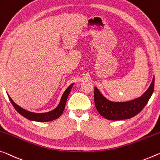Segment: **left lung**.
<instances>
[{"mask_svg": "<svg viewBox=\"0 0 160 160\" xmlns=\"http://www.w3.org/2000/svg\"><path fill=\"white\" fill-rule=\"evenodd\" d=\"M154 78L148 90L140 98L124 102H113L107 100L95 87L94 99L98 112L109 120H122L130 119L142 110L152 95Z\"/></svg>", "mask_w": 160, "mask_h": 160, "instance_id": "1", "label": "left lung"}]
</instances>
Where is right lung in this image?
<instances>
[{"label":"right lung","mask_w":160,"mask_h":160,"mask_svg":"<svg viewBox=\"0 0 160 160\" xmlns=\"http://www.w3.org/2000/svg\"><path fill=\"white\" fill-rule=\"evenodd\" d=\"M72 85H73V83L72 84H71L69 87L67 88L66 90L65 91L64 93H63L61 100H60V102L59 104V105L57 107V108H55V110L50 111V112H45V113H33V112H30L29 111L25 110L24 109L19 107L18 105H17L12 100V99L10 98L9 95L8 96L10 101H11L12 106H13L14 108L16 109L17 112L21 114V115L23 116L24 118L28 119L30 120H33L36 122H49V121L55 120V119L58 118L60 115H62L63 111H64L67 99H68V95H69L71 89H72Z\"/></svg>","instance_id":"1"}]
</instances>
